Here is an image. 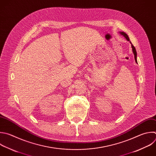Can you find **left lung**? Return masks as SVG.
I'll use <instances>...</instances> for the list:
<instances>
[{"instance_id":"obj_1","label":"left lung","mask_w":156,"mask_h":156,"mask_svg":"<svg viewBox=\"0 0 156 156\" xmlns=\"http://www.w3.org/2000/svg\"><path fill=\"white\" fill-rule=\"evenodd\" d=\"M122 35H123L126 38V40H127V41H130V39H129V37H128V35L125 33V32H119ZM130 43H131V44H132V51H133V55H134V58H135V62L137 63V60H136V56H137V54H136V49H135V48L134 47V46L132 44V43L130 41Z\"/></svg>"}]
</instances>
